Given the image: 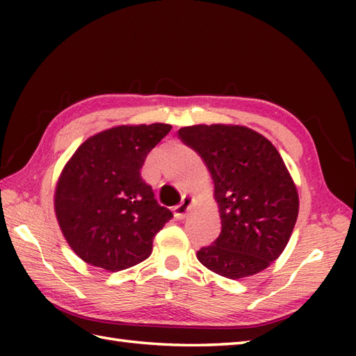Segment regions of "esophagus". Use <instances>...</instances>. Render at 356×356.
Listing matches in <instances>:
<instances>
[{
    "label": "esophagus",
    "instance_id": "esophagus-1",
    "mask_svg": "<svg viewBox=\"0 0 356 356\" xmlns=\"http://www.w3.org/2000/svg\"><path fill=\"white\" fill-rule=\"evenodd\" d=\"M193 203H194V197H193V195H184L182 202H180L179 205L174 207V209H172V211H174V216H176V218H179V220H182V218H185Z\"/></svg>",
    "mask_w": 356,
    "mask_h": 356
}]
</instances>
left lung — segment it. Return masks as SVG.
Instances as JSON below:
<instances>
[{"instance_id":"1","label":"left lung","mask_w":356,"mask_h":356,"mask_svg":"<svg viewBox=\"0 0 356 356\" xmlns=\"http://www.w3.org/2000/svg\"><path fill=\"white\" fill-rule=\"evenodd\" d=\"M179 138L207 163L222 218L220 236L197 251L199 261L231 280L266 269L284 251L300 205L277 148L241 125L184 127Z\"/></svg>"}]
</instances>
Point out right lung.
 Here are the masks:
<instances>
[{
  "label": "right lung",
  "mask_w": 356,
  "mask_h": 356,
  "mask_svg": "<svg viewBox=\"0 0 356 356\" xmlns=\"http://www.w3.org/2000/svg\"><path fill=\"white\" fill-rule=\"evenodd\" d=\"M168 124L119 125L88 138L59 176L55 213L67 243L92 266L118 272L148 259L172 213L140 168Z\"/></svg>",
  "instance_id": "1"
}]
</instances>
